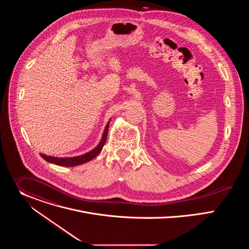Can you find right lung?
<instances>
[{"label":"right lung","mask_w":249,"mask_h":249,"mask_svg":"<svg viewBox=\"0 0 249 249\" xmlns=\"http://www.w3.org/2000/svg\"><path fill=\"white\" fill-rule=\"evenodd\" d=\"M110 122V121H109ZM109 122L107 123V125L105 126L103 135L101 137V140L99 142V144L90 152L79 156V157H73V158H56V157H51V156H46L44 154H41L40 156L48 162L54 163V164H58L61 166H76V165H80L83 163H86L89 160H91L92 159H94L102 150L105 142H106V138H107V133H108V127H109Z\"/></svg>","instance_id":"right-lung-1"}]
</instances>
